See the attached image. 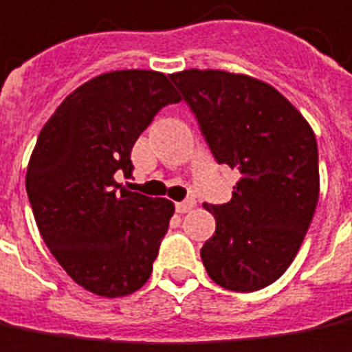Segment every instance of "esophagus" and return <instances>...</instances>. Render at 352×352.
<instances>
[{
	"label": "esophagus",
	"instance_id": "obj_1",
	"mask_svg": "<svg viewBox=\"0 0 352 352\" xmlns=\"http://www.w3.org/2000/svg\"><path fill=\"white\" fill-rule=\"evenodd\" d=\"M193 207H195V199H186V201L176 204V211L178 213H188V211H192Z\"/></svg>",
	"mask_w": 352,
	"mask_h": 352
}]
</instances>
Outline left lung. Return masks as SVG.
<instances>
[{
    "label": "left lung",
    "mask_w": 352,
    "mask_h": 352,
    "mask_svg": "<svg viewBox=\"0 0 352 352\" xmlns=\"http://www.w3.org/2000/svg\"><path fill=\"white\" fill-rule=\"evenodd\" d=\"M170 79L219 164L240 172L232 199L204 207L217 221L201 248L209 277L254 292L279 279L302 246L320 195L318 143L304 116L267 82L221 69Z\"/></svg>",
    "instance_id": "8db88e82"
}]
</instances>
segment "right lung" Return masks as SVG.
Masks as SVG:
<instances>
[{
  "label": "right lung",
  "mask_w": 352,
  "mask_h": 352,
  "mask_svg": "<svg viewBox=\"0 0 352 352\" xmlns=\"http://www.w3.org/2000/svg\"><path fill=\"white\" fill-rule=\"evenodd\" d=\"M174 102L164 73L108 72L65 96L40 131L28 201L52 256L85 291L118 298L151 277L174 204L129 192L116 174H131L135 141Z\"/></svg>",
  "instance_id": "add662e5"
}]
</instances>
